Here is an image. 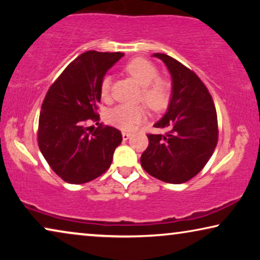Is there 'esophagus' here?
<instances>
[{
    "mask_svg": "<svg viewBox=\"0 0 260 260\" xmlns=\"http://www.w3.org/2000/svg\"><path fill=\"white\" fill-rule=\"evenodd\" d=\"M130 136H131V134H130V133H122V137H123V140H124V141L129 140Z\"/></svg>",
    "mask_w": 260,
    "mask_h": 260,
    "instance_id": "esophagus-1",
    "label": "esophagus"
}]
</instances>
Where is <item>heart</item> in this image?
Here are the masks:
<instances>
[{"label": "heart", "instance_id": "b5f03b06", "mask_svg": "<svg viewBox=\"0 0 260 260\" xmlns=\"http://www.w3.org/2000/svg\"><path fill=\"white\" fill-rule=\"evenodd\" d=\"M124 71L136 80L141 86L138 101L143 102L152 111H161L167 106L170 98V84L168 80L158 77V70L150 61L143 58L130 60L124 66ZM111 92V78L105 76L101 81V95L108 99ZM145 118L142 106L117 105L108 112V122L120 130H133Z\"/></svg>", "mask_w": 260, "mask_h": 260}]
</instances>
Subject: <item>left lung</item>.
<instances>
[{
	"mask_svg": "<svg viewBox=\"0 0 260 260\" xmlns=\"http://www.w3.org/2000/svg\"><path fill=\"white\" fill-rule=\"evenodd\" d=\"M172 76V98L166 115L148 134L149 145L141 165L151 176L168 183H183L202 170L218 143V118L207 87L193 71L172 56L155 53Z\"/></svg>",
	"mask_w": 260,
	"mask_h": 260,
	"instance_id": "1",
	"label": "left lung"
}]
</instances>
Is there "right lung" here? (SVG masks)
<instances>
[{"instance_id":"add662e5","label":"right lung","mask_w":260,"mask_h":260,"mask_svg":"<svg viewBox=\"0 0 260 260\" xmlns=\"http://www.w3.org/2000/svg\"><path fill=\"white\" fill-rule=\"evenodd\" d=\"M123 55L83 53L63 70L44 99L38 144L53 172L67 183H86L104 174L123 140L116 127L91 130L85 125L88 119H99L101 81Z\"/></svg>"}]
</instances>
